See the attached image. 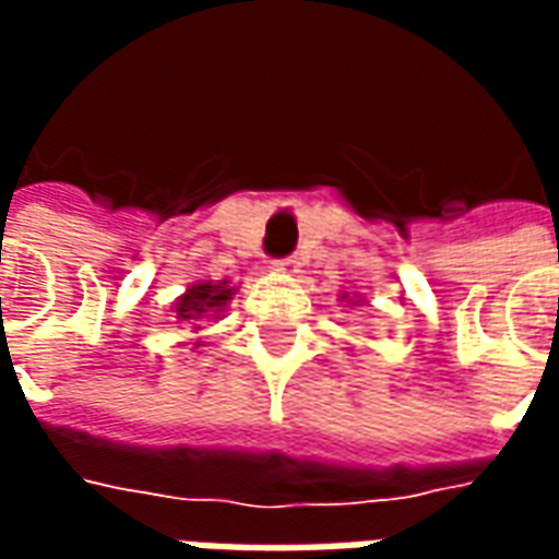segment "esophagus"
I'll return each mask as SVG.
<instances>
[{
  "instance_id": "1",
  "label": "esophagus",
  "mask_w": 559,
  "mask_h": 559,
  "mask_svg": "<svg viewBox=\"0 0 559 559\" xmlns=\"http://www.w3.org/2000/svg\"><path fill=\"white\" fill-rule=\"evenodd\" d=\"M299 266H302V263H299L296 257H287V260H275V263H272V272H275V275H284V278H296V275L302 272Z\"/></svg>"
}]
</instances>
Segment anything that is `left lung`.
Returning <instances> with one entry per match:
<instances>
[{
    "mask_svg": "<svg viewBox=\"0 0 559 559\" xmlns=\"http://www.w3.org/2000/svg\"><path fill=\"white\" fill-rule=\"evenodd\" d=\"M341 302H347V305H362L365 299H362V296H353V299H350L347 293H341Z\"/></svg>",
    "mask_w": 559,
    "mask_h": 559,
    "instance_id": "left-lung-1",
    "label": "left lung"
}]
</instances>
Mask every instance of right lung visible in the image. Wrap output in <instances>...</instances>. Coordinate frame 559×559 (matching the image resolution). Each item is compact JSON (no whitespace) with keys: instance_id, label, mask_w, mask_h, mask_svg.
Returning a JSON list of instances; mask_svg holds the SVG:
<instances>
[{"instance_id":"right-lung-1","label":"right lung","mask_w":559,"mask_h":559,"mask_svg":"<svg viewBox=\"0 0 559 559\" xmlns=\"http://www.w3.org/2000/svg\"><path fill=\"white\" fill-rule=\"evenodd\" d=\"M236 284L230 278L221 281H194L185 287L182 296H176V302L170 305L176 320L182 323H194L191 329H200V320H221V314L227 311ZM200 347V344H197Z\"/></svg>"}]
</instances>
